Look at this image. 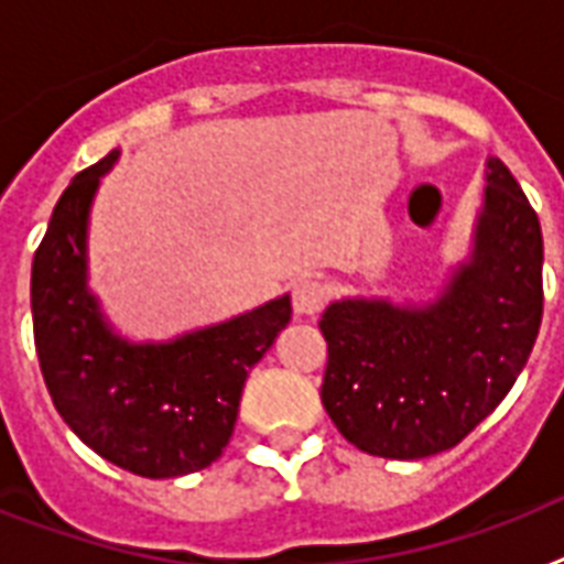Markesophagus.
<instances>
[{"instance_id": "1", "label": "esophagus", "mask_w": 564, "mask_h": 564, "mask_svg": "<svg viewBox=\"0 0 564 564\" xmlns=\"http://www.w3.org/2000/svg\"><path fill=\"white\" fill-rule=\"evenodd\" d=\"M327 304V290L325 283L304 278L292 286V307L299 316H318Z\"/></svg>"}]
</instances>
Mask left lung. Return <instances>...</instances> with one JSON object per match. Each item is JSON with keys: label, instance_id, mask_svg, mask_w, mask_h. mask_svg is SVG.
<instances>
[{"label": "left lung", "instance_id": "left-lung-1", "mask_svg": "<svg viewBox=\"0 0 564 564\" xmlns=\"http://www.w3.org/2000/svg\"><path fill=\"white\" fill-rule=\"evenodd\" d=\"M471 263L436 304L336 301L322 403L351 445L424 459L459 445L516 383L542 327V225L512 172L489 158Z\"/></svg>", "mask_w": 564, "mask_h": 564}]
</instances>
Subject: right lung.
Returning <instances> with one entry per match:
<instances>
[{"mask_svg": "<svg viewBox=\"0 0 564 564\" xmlns=\"http://www.w3.org/2000/svg\"><path fill=\"white\" fill-rule=\"evenodd\" d=\"M110 152L57 198L31 263L34 345L55 410L108 463L170 480L216 463L237 424L248 371L290 325V295L170 345L110 334L87 278V213Z\"/></svg>", "mask_w": 564, "mask_h": 564, "instance_id": "obj_1", "label": "right lung"}]
</instances>
